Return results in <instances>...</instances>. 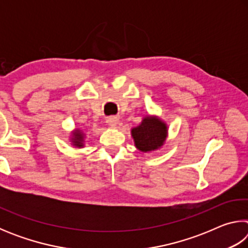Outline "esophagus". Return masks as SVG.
I'll return each instance as SVG.
<instances>
[{
	"label": "esophagus",
	"mask_w": 248,
	"mask_h": 248,
	"mask_svg": "<svg viewBox=\"0 0 248 248\" xmlns=\"http://www.w3.org/2000/svg\"><path fill=\"white\" fill-rule=\"evenodd\" d=\"M107 124L110 125V127H116L117 124H118V119L116 117H110V118L107 119Z\"/></svg>",
	"instance_id": "34e87169"
}]
</instances>
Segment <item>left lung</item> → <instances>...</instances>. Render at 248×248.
Instances as JSON below:
<instances>
[{
	"instance_id": "left-lung-1",
	"label": "left lung",
	"mask_w": 248,
	"mask_h": 248,
	"mask_svg": "<svg viewBox=\"0 0 248 248\" xmlns=\"http://www.w3.org/2000/svg\"><path fill=\"white\" fill-rule=\"evenodd\" d=\"M131 132L137 148L143 152H148L163 145L166 139L167 128L159 119L146 117L139 127L133 128Z\"/></svg>"
}]
</instances>
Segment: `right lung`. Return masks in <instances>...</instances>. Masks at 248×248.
I'll return each instance as SVG.
<instances>
[{"mask_svg":"<svg viewBox=\"0 0 248 248\" xmlns=\"http://www.w3.org/2000/svg\"><path fill=\"white\" fill-rule=\"evenodd\" d=\"M82 141H83V136H82L81 131H78H78L74 133V143L77 146H82L83 145Z\"/></svg>","mask_w":248,"mask_h":248,"instance_id":"obj_1","label":"right lung"}]
</instances>
